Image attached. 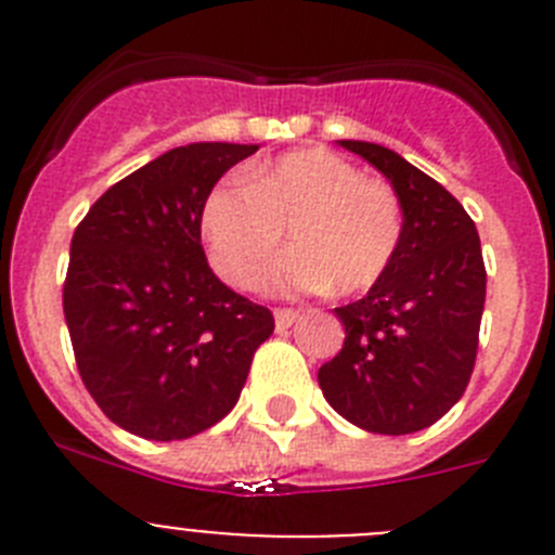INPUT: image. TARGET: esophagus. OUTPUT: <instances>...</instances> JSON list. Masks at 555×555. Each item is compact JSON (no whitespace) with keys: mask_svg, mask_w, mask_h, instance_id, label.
<instances>
[{"mask_svg":"<svg viewBox=\"0 0 555 555\" xmlns=\"http://www.w3.org/2000/svg\"><path fill=\"white\" fill-rule=\"evenodd\" d=\"M297 320H300V311H297V308H274V325H278V331H286V327H292Z\"/></svg>","mask_w":555,"mask_h":555,"instance_id":"obj_1","label":"esophagus"}]
</instances>
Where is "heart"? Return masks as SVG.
<instances>
[{"instance_id": "b5f03b06", "label": "heart", "mask_w": 555, "mask_h": 555, "mask_svg": "<svg viewBox=\"0 0 555 555\" xmlns=\"http://www.w3.org/2000/svg\"><path fill=\"white\" fill-rule=\"evenodd\" d=\"M199 222L210 267L233 286H253L288 230L294 253L263 281L281 294L370 292L397 261L405 235L400 194L322 146L258 166L247 185L217 183Z\"/></svg>"}]
</instances>
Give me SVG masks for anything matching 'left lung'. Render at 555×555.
I'll return each mask as SVG.
<instances>
[{
    "mask_svg": "<svg viewBox=\"0 0 555 555\" xmlns=\"http://www.w3.org/2000/svg\"><path fill=\"white\" fill-rule=\"evenodd\" d=\"M338 144L400 194L405 235L384 281L336 308L345 347L320 366V389L358 428L414 434L442 420L473 375L487 300L478 230L444 185L397 152L370 141Z\"/></svg>",
    "mask_w": 555,
    "mask_h": 555,
    "instance_id": "8db88e82",
    "label": "left lung"
}]
</instances>
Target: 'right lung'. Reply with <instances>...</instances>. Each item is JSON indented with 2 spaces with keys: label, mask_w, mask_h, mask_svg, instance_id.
I'll return each instance as SVG.
<instances>
[{
  "label": "right lung",
  "mask_w": 555,
  "mask_h": 555,
  "mask_svg": "<svg viewBox=\"0 0 555 555\" xmlns=\"http://www.w3.org/2000/svg\"><path fill=\"white\" fill-rule=\"evenodd\" d=\"M255 144L175 146L102 194L72 235L63 313L88 395L119 428L175 442L230 414L269 308L210 272L208 191Z\"/></svg>",
  "instance_id": "obj_1"
}]
</instances>
